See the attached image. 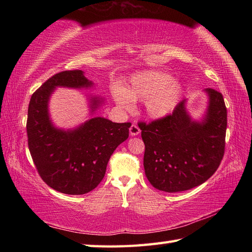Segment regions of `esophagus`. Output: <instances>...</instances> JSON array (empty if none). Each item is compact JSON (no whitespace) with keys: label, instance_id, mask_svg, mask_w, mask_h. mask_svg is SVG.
I'll list each match as a JSON object with an SVG mask.
<instances>
[{"label":"esophagus","instance_id":"obj_1","mask_svg":"<svg viewBox=\"0 0 252 252\" xmlns=\"http://www.w3.org/2000/svg\"><path fill=\"white\" fill-rule=\"evenodd\" d=\"M141 133V130H140V127H138L136 125H132L131 126H130V134L132 135V136H136V135H138Z\"/></svg>","mask_w":252,"mask_h":252}]
</instances>
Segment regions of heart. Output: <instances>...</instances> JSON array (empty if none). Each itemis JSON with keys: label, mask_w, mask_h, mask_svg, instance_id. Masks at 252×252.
Returning <instances> with one entry per match:
<instances>
[{"label": "heart", "mask_w": 252, "mask_h": 252, "mask_svg": "<svg viewBox=\"0 0 252 252\" xmlns=\"http://www.w3.org/2000/svg\"><path fill=\"white\" fill-rule=\"evenodd\" d=\"M183 87L171 74L160 70H144L133 74L125 88L115 85L112 97L123 109H131L133 101H145V111L152 119H162L178 107Z\"/></svg>", "instance_id": "obj_1"}]
</instances>
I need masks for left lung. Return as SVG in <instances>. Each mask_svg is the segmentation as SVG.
<instances>
[{"label": "left lung", "mask_w": 252, "mask_h": 252, "mask_svg": "<svg viewBox=\"0 0 252 252\" xmlns=\"http://www.w3.org/2000/svg\"><path fill=\"white\" fill-rule=\"evenodd\" d=\"M205 93L208 106L200 121L192 120L184 99L172 115L138 125L145 144L144 169L155 189L189 190L205 183L220 165L225 148L226 107L220 92L206 89Z\"/></svg>", "instance_id": "1"}]
</instances>
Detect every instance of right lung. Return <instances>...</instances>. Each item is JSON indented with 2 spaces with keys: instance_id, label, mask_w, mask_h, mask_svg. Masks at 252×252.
<instances>
[{
  "instance_id": "obj_1",
  "label": "right lung",
  "mask_w": 252,
  "mask_h": 252,
  "mask_svg": "<svg viewBox=\"0 0 252 252\" xmlns=\"http://www.w3.org/2000/svg\"><path fill=\"white\" fill-rule=\"evenodd\" d=\"M93 82L82 70L54 74L32 94L27 119V135L32 160L45 183L63 194L83 195L104 179L115 149L129 137L130 122L116 123L92 117L71 130L56 127L50 118L49 100L55 89H90ZM91 114L104 103L91 96Z\"/></svg>"
}]
</instances>
